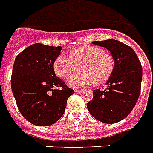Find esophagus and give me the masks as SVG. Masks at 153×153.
<instances>
[{"label": "esophagus", "mask_w": 153, "mask_h": 153, "mask_svg": "<svg viewBox=\"0 0 153 153\" xmlns=\"http://www.w3.org/2000/svg\"><path fill=\"white\" fill-rule=\"evenodd\" d=\"M82 91H83L82 90H77V89L75 90V92H76V93H82Z\"/></svg>", "instance_id": "34e87169"}]
</instances>
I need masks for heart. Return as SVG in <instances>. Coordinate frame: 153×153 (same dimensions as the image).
Wrapping results in <instances>:
<instances>
[{
	"instance_id": "obj_1",
	"label": "heart",
	"mask_w": 153,
	"mask_h": 153,
	"mask_svg": "<svg viewBox=\"0 0 153 153\" xmlns=\"http://www.w3.org/2000/svg\"><path fill=\"white\" fill-rule=\"evenodd\" d=\"M114 66L111 54L100 48L85 45L71 49L69 57L62 54L57 57L53 71L57 76L67 79L80 67V71L70 77L68 83L73 87H84L107 82L113 74Z\"/></svg>"
}]
</instances>
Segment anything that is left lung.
<instances>
[{"mask_svg":"<svg viewBox=\"0 0 153 153\" xmlns=\"http://www.w3.org/2000/svg\"><path fill=\"white\" fill-rule=\"evenodd\" d=\"M106 48L114 58V70L107 81V88L93 91L87 109L96 120L114 123L126 118L136 105L141 91L143 68L137 54L128 45L118 40L94 41Z\"/></svg>","mask_w":153,"mask_h":153,"instance_id":"obj_1","label":"left lung"}]
</instances>
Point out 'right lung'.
Masks as SVG:
<instances>
[{"label":"right lung","mask_w":153,"mask_h":153,"mask_svg":"<svg viewBox=\"0 0 153 153\" xmlns=\"http://www.w3.org/2000/svg\"><path fill=\"white\" fill-rule=\"evenodd\" d=\"M61 50L60 46L32 44L14 62L10 82L16 105L23 116L37 126L56 123L74 93L53 71L54 60Z\"/></svg>","instance_id":"add662e5"}]
</instances>
